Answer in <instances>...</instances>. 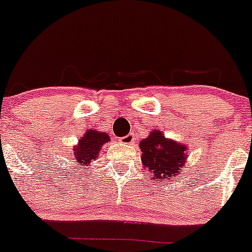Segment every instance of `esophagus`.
Listing matches in <instances>:
<instances>
[{"mask_svg": "<svg viewBox=\"0 0 252 252\" xmlns=\"http://www.w3.org/2000/svg\"><path fill=\"white\" fill-rule=\"evenodd\" d=\"M120 142H121V143H124V144H131L132 142H134L133 134H132V133L127 134V136L123 137V138H120Z\"/></svg>", "mask_w": 252, "mask_h": 252, "instance_id": "esophagus-1", "label": "esophagus"}]
</instances>
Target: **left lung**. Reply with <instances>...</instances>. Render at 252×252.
Returning <instances> with one entry per match:
<instances>
[{"instance_id": "1", "label": "left lung", "mask_w": 252, "mask_h": 252, "mask_svg": "<svg viewBox=\"0 0 252 252\" xmlns=\"http://www.w3.org/2000/svg\"><path fill=\"white\" fill-rule=\"evenodd\" d=\"M142 165L149 168L150 177L157 182L177 177L186 170L188 147L175 139L166 138L162 131L153 129L147 138L139 142Z\"/></svg>"}]
</instances>
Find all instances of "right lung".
Listing matches in <instances>:
<instances>
[{
  "label": "right lung",
  "mask_w": 252,
  "mask_h": 252,
  "mask_svg": "<svg viewBox=\"0 0 252 252\" xmlns=\"http://www.w3.org/2000/svg\"><path fill=\"white\" fill-rule=\"evenodd\" d=\"M110 141V137L105 132L97 131V129H87L86 133L80 137L77 145L72 148L71 160L76 162V167L79 170H84L85 166H88L92 161H95L102 152V147Z\"/></svg>",
  "instance_id": "right-lung-1"
}]
</instances>
